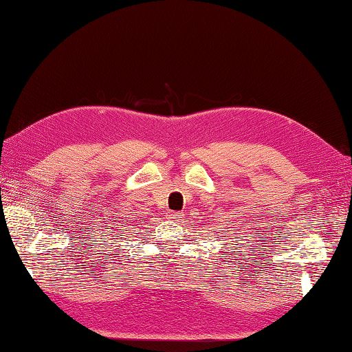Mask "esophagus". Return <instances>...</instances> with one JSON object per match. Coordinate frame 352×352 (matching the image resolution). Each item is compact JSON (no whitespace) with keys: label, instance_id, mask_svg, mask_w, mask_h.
Wrapping results in <instances>:
<instances>
[{"label":"esophagus","instance_id":"esophagus-1","mask_svg":"<svg viewBox=\"0 0 352 352\" xmlns=\"http://www.w3.org/2000/svg\"><path fill=\"white\" fill-rule=\"evenodd\" d=\"M168 218H170V219H173V221H179V219L182 218V214H181L179 212H170Z\"/></svg>","mask_w":352,"mask_h":352}]
</instances>
